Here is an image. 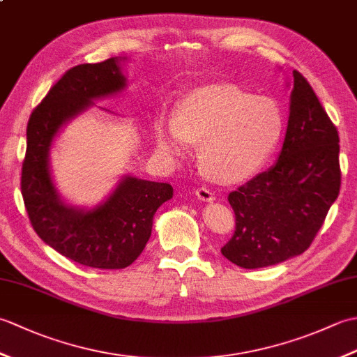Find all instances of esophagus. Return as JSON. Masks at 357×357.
Returning a JSON list of instances; mask_svg holds the SVG:
<instances>
[{
    "instance_id": "1",
    "label": "esophagus",
    "mask_w": 357,
    "mask_h": 357,
    "mask_svg": "<svg viewBox=\"0 0 357 357\" xmlns=\"http://www.w3.org/2000/svg\"><path fill=\"white\" fill-rule=\"evenodd\" d=\"M196 196H198V198H199L201 201H207V202L215 199V195L211 193V190H210L208 187H199V188H196Z\"/></svg>"
}]
</instances>
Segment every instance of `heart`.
I'll use <instances>...</instances> for the list:
<instances>
[{
	"mask_svg": "<svg viewBox=\"0 0 357 357\" xmlns=\"http://www.w3.org/2000/svg\"><path fill=\"white\" fill-rule=\"evenodd\" d=\"M279 105L236 86L208 84L193 89L178 104L176 115L159 116L158 149L181 158L201 141L199 159L210 176L222 183L244 181L261 169L284 133Z\"/></svg>",
	"mask_w": 357,
	"mask_h": 357,
	"instance_id": "b5f03b06",
	"label": "heart"
}]
</instances>
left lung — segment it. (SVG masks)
<instances>
[{
  "label": "left lung",
  "instance_id": "8db88e82",
  "mask_svg": "<svg viewBox=\"0 0 357 357\" xmlns=\"http://www.w3.org/2000/svg\"><path fill=\"white\" fill-rule=\"evenodd\" d=\"M339 188L337 130L308 81L293 70L290 116L278 162L229 195L236 229L221 253L242 268L302 255Z\"/></svg>",
  "mask_w": 357,
  "mask_h": 357
}]
</instances>
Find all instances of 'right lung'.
Instances as JSON below:
<instances>
[{"label": "right lung", "mask_w": 357, "mask_h": 357, "mask_svg": "<svg viewBox=\"0 0 357 357\" xmlns=\"http://www.w3.org/2000/svg\"><path fill=\"white\" fill-rule=\"evenodd\" d=\"M118 63V58H110L72 67L49 90L30 115L21 172L22 199L38 236L69 259L102 270L126 268L136 261L151 234L156 210L173 198L170 184L124 176L102 204L84 210L67 206L53 184L49 167L53 139L93 100L126 87Z\"/></svg>", "instance_id": "1"}]
</instances>
